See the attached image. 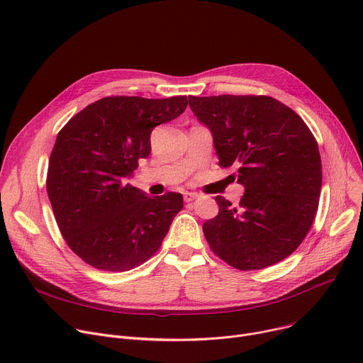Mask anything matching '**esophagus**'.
<instances>
[{"label": "esophagus", "instance_id": "34e87169", "mask_svg": "<svg viewBox=\"0 0 363 363\" xmlns=\"http://www.w3.org/2000/svg\"><path fill=\"white\" fill-rule=\"evenodd\" d=\"M196 199H199V194H196V192H185L184 194V201L185 203H191V201H194Z\"/></svg>", "mask_w": 363, "mask_h": 363}]
</instances>
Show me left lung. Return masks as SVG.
Masks as SVG:
<instances>
[{
  "instance_id": "obj_1",
  "label": "left lung",
  "mask_w": 363,
  "mask_h": 363,
  "mask_svg": "<svg viewBox=\"0 0 363 363\" xmlns=\"http://www.w3.org/2000/svg\"><path fill=\"white\" fill-rule=\"evenodd\" d=\"M211 135L221 168L245 186L235 207L217 195L203 225L211 250L240 271L268 268L301 245L321 191V159L304 120L267 95L188 96Z\"/></svg>"
}]
</instances>
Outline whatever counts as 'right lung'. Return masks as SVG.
Instances as JSON below:
<instances>
[{"label": "right lung", "instance_id": "1", "mask_svg": "<svg viewBox=\"0 0 363 363\" xmlns=\"http://www.w3.org/2000/svg\"><path fill=\"white\" fill-rule=\"evenodd\" d=\"M186 96H106L57 133L46 189L63 239L88 265L133 269L153 256L182 210L178 192L147 196L124 182L150 153L152 130L181 116Z\"/></svg>", "mask_w": 363, "mask_h": 363}]
</instances>
